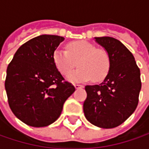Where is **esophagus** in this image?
<instances>
[{
  "instance_id": "esophagus-1",
  "label": "esophagus",
  "mask_w": 149,
  "mask_h": 149,
  "mask_svg": "<svg viewBox=\"0 0 149 149\" xmlns=\"http://www.w3.org/2000/svg\"><path fill=\"white\" fill-rule=\"evenodd\" d=\"M74 88H75V89H79V88H83L84 87L83 85H80V84H74Z\"/></svg>"
}]
</instances>
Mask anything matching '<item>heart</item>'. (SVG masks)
Segmentation results:
<instances>
[{
	"instance_id": "obj_1",
	"label": "heart",
	"mask_w": 149,
	"mask_h": 149,
	"mask_svg": "<svg viewBox=\"0 0 149 149\" xmlns=\"http://www.w3.org/2000/svg\"><path fill=\"white\" fill-rule=\"evenodd\" d=\"M67 49H56L53 60L61 74L67 75L76 66L79 69L68 75L70 82H85L91 78L94 81H100L107 75L110 60L104 49H96L93 44L85 40L73 41L67 45Z\"/></svg>"
}]
</instances>
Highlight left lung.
I'll return each instance as SVG.
<instances>
[{
    "mask_svg": "<svg viewBox=\"0 0 149 149\" xmlns=\"http://www.w3.org/2000/svg\"><path fill=\"white\" fill-rule=\"evenodd\" d=\"M95 40L109 54L110 67L102 83L85 86L84 113L92 124L112 129L123 123L138 106L140 70L133 54L118 40L103 36Z\"/></svg>",
    "mask_w": 149,
    "mask_h": 149,
    "instance_id": "8db88e82",
    "label": "left lung"
}]
</instances>
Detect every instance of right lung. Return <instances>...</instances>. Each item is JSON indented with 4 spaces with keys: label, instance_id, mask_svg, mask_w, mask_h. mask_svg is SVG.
Returning <instances> with one entry per match:
<instances>
[{
    "label": "right lung",
    "instance_id": "obj_1",
    "mask_svg": "<svg viewBox=\"0 0 149 149\" xmlns=\"http://www.w3.org/2000/svg\"><path fill=\"white\" fill-rule=\"evenodd\" d=\"M65 38L41 35L22 45L6 70L5 89L15 117L32 127H45L60 117L65 100L74 92L64 81L53 54Z\"/></svg>",
    "mask_w": 149,
    "mask_h": 149
}]
</instances>
